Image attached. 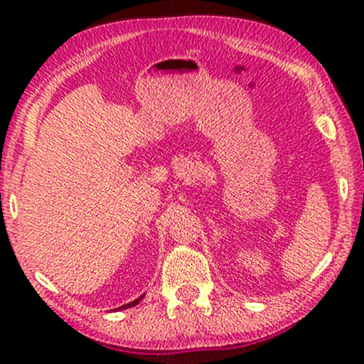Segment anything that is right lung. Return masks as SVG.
<instances>
[{
    "label": "right lung",
    "mask_w": 364,
    "mask_h": 364,
    "mask_svg": "<svg viewBox=\"0 0 364 364\" xmlns=\"http://www.w3.org/2000/svg\"><path fill=\"white\" fill-rule=\"evenodd\" d=\"M140 301H141V296H140L139 299H135V301H132V303H128V304H123V306H121V308H123V310H124V308H132V306H135V304H139Z\"/></svg>",
    "instance_id": "right-lung-1"
}]
</instances>
